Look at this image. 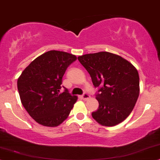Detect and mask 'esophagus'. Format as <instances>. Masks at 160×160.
<instances>
[{
  "label": "esophagus",
  "instance_id": "34e87169",
  "mask_svg": "<svg viewBox=\"0 0 160 160\" xmlns=\"http://www.w3.org/2000/svg\"><path fill=\"white\" fill-rule=\"evenodd\" d=\"M82 98H83V100H84V101H86V100L89 99V98H90V95H88V93H84L83 95L82 96Z\"/></svg>",
  "mask_w": 160,
  "mask_h": 160
}]
</instances>
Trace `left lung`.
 <instances>
[{"mask_svg": "<svg viewBox=\"0 0 160 160\" xmlns=\"http://www.w3.org/2000/svg\"><path fill=\"white\" fill-rule=\"evenodd\" d=\"M89 72L93 85L100 87L96 96L98 109L92 116L100 125L112 127L125 120L139 95L137 68L119 55L98 52L78 57Z\"/></svg>", "mask_w": 160, "mask_h": 160, "instance_id": "left-lung-1", "label": "left lung"}]
</instances>
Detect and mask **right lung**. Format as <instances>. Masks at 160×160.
<instances>
[{"instance_id":"add662e5","label":"right lung","mask_w":160,"mask_h":160,"mask_svg":"<svg viewBox=\"0 0 160 160\" xmlns=\"http://www.w3.org/2000/svg\"><path fill=\"white\" fill-rule=\"evenodd\" d=\"M76 59L63 51H48L33 60L18 78L21 104L40 125L57 127L68 117L78 97L67 89L59 92L65 71Z\"/></svg>"}]
</instances>
